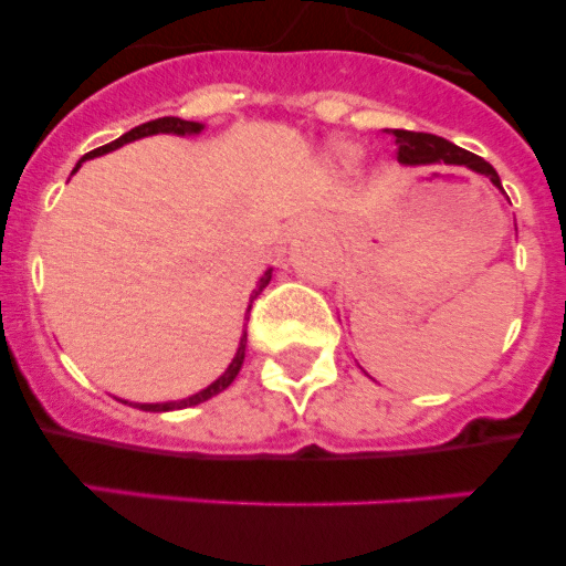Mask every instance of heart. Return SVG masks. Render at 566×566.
I'll return each instance as SVG.
<instances>
[{"label":"heart","mask_w":566,"mask_h":566,"mask_svg":"<svg viewBox=\"0 0 566 566\" xmlns=\"http://www.w3.org/2000/svg\"><path fill=\"white\" fill-rule=\"evenodd\" d=\"M339 156H345V158H350V150H345V147H342V150H339Z\"/></svg>","instance_id":"obj_1"}]
</instances>
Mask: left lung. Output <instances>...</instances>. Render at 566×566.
I'll return each mask as SVG.
<instances>
[{
    "mask_svg": "<svg viewBox=\"0 0 566 566\" xmlns=\"http://www.w3.org/2000/svg\"><path fill=\"white\" fill-rule=\"evenodd\" d=\"M394 145H397V158L402 167H427V164H447V167H465L471 172L484 175L490 182H493L499 191L501 188V177L490 167L484 158L473 156V153L462 150V147L452 145L449 139L436 134H416V130H391Z\"/></svg>",
    "mask_w": 566,
    "mask_h": 566,
    "instance_id": "8db88e82",
    "label": "left lung"
}]
</instances>
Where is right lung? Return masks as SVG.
<instances>
[{
  "label": "right lung",
  "mask_w": 566,
  "mask_h": 566,
  "mask_svg": "<svg viewBox=\"0 0 566 566\" xmlns=\"http://www.w3.org/2000/svg\"><path fill=\"white\" fill-rule=\"evenodd\" d=\"M202 130H205V125H202V123H191V119H180V117H158V119H150V123H145V125H136V128H130L128 134H123V136H119V139L108 142V145L98 147V150L87 153V156H84L82 161L76 164V169L82 167L84 161H90V158L106 156V153L117 150V147L128 145V142L145 139V136H156V134L197 136V134H202ZM76 169H73V172H76ZM271 276H273V268H268V271L262 273V276H260V282H256V287L251 290L249 310H247V319H249L251 304H254V298H256V295H260L262 290L268 287V282H271ZM243 358H247V331H243L241 342H238V350H235V356H232L230 367H227L224 373H221L219 378L213 380V384H210V386H205L202 391L191 394V397H186V399H172V402H134V408H139V410H150V413H164V410H182V408H193V405L205 402V399H210V397H216V394H221V391H224L227 386H230L232 380L238 378V373H241V367H243Z\"/></svg>",
  "instance_id": "1"
}]
</instances>
